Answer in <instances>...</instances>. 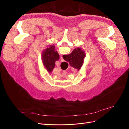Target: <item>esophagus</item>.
<instances>
[{
	"mask_svg": "<svg viewBox=\"0 0 129 129\" xmlns=\"http://www.w3.org/2000/svg\"><path fill=\"white\" fill-rule=\"evenodd\" d=\"M60 61H61V62H63V61H64V59H63V57H62V56H61V58H60Z\"/></svg>",
	"mask_w": 129,
	"mask_h": 129,
	"instance_id": "1",
	"label": "esophagus"
}]
</instances>
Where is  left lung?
Segmentation results:
<instances>
[{"label":"left lung","mask_w":129,"mask_h":129,"mask_svg":"<svg viewBox=\"0 0 129 129\" xmlns=\"http://www.w3.org/2000/svg\"><path fill=\"white\" fill-rule=\"evenodd\" d=\"M59 55L55 49V47L50 46L47 48L42 54L43 62L48 72H52L55 67V61L59 59Z\"/></svg>","instance_id":"1"}]
</instances>
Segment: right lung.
Returning a JSON list of instances; mask_svg holds the SVG:
<instances>
[{"label": "right lung", "mask_w": 129, "mask_h": 129, "mask_svg": "<svg viewBox=\"0 0 129 129\" xmlns=\"http://www.w3.org/2000/svg\"><path fill=\"white\" fill-rule=\"evenodd\" d=\"M85 53L81 48H75L71 54L63 55V58L68 62L70 65L74 68L80 69L83 63Z\"/></svg>", "instance_id": "right-lung-1"}]
</instances>
